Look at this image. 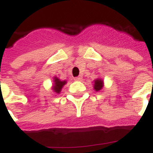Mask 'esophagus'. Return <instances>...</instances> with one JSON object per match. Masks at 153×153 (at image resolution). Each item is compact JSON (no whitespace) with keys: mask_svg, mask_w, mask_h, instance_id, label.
I'll use <instances>...</instances> for the list:
<instances>
[{"mask_svg":"<svg viewBox=\"0 0 153 153\" xmlns=\"http://www.w3.org/2000/svg\"><path fill=\"white\" fill-rule=\"evenodd\" d=\"M82 76H77V77H75V81H82Z\"/></svg>","mask_w":153,"mask_h":153,"instance_id":"1","label":"esophagus"}]
</instances>
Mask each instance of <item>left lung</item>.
<instances>
[{
	"label": "left lung",
	"instance_id": "obj_1",
	"mask_svg": "<svg viewBox=\"0 0 153 153\" xmlns=\"http://www.w3.org/2000/svg\"><path fill=\"white\" fill-rule=\"evenodd\" d=\"M104 87V82L102 78H97L93 81V88L96 91H102Z\"/></svg>",
	"mask_w": 153,
	"mask_h": 153
}]
</instances>
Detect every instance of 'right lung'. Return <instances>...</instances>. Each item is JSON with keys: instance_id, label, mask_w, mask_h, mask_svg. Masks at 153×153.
Segmentation results:
<instances>
[{"instance_id": "obj_1", "label": "right lung", "mask_w": 153, "mask_h": 153, "mask_svg": "<svg viewBox=\"0 0 153 153\" xmlns=\"http://www.w3.org/2000/svg\"><path fill=\"white\" fill-rule=\"evenodd\" d=\"M66 84V81H62L60 80L58 77L54 76L53 78V84H52V87H51V90L54 91L56 94H60L61 91L62 89V87Z\"/></svg>"}]
</instances>
